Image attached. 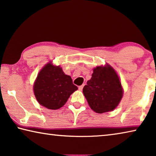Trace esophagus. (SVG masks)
Masks as SVG:
<instances>
[{"label": "esophagus", "mask_w": 156, "mask_h": 156, "mask_svg": "<svg viewBox=\"0 0 156 156\" xmlns=\"http://www.w3.org/2000/svg\"><path fill=\"white\" fill-rule=\"evenodd\" d=\"M84 86H85V85H84V84H83L82 85L79 86V87H78V89H79V90H83V87H84Z\"/></svg>", "instance_id": "esophagus-1"}]
</instances>
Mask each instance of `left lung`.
<instances>
[{"mask_svg": "<svg viewBox=\"0 0 156 156\" xmlns=\"http://www.w3.org/2000/svg\"><path fill=\"white\" fill-rule=\"evenodd\" d=\"M83 91L90 108L100 114L115 109L123 96L119 78L109 65L94 69Z\"/></svg>", "mask_w": 156, "mask_h": 156, "instance_id": "8db88e82", "label": "left lung"}]
</instances>
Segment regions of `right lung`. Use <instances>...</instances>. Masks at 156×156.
I'll use <instances>...</instances> for the list:
<instances>
[{"label": "right lung", "instance_id": "add662e5", "mask_svg": "<svg viewBox=\"0 0 156 156\" xmlns=\"http://www.w3.org/2000/svg\"><path fill=\"white\" fill-rule=\"evenodd\" d=\"M77 90L70 76L66 75L60 66L51 63L39 71L34 85V93L39 104L51 110L62 107Z\"/></svg>", "mask_w": 156, "mask_h": 156}]
</instances>
